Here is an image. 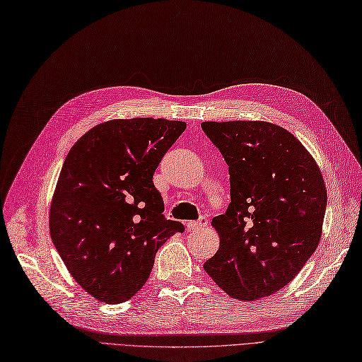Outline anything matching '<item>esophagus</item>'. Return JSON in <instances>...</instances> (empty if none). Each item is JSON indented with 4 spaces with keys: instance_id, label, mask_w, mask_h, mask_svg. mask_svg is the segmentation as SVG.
<instances>
[{
    "instance_id": "obj_1",
    "label": "esophagus",
    "mask_w": 362,
    "mask_h": 362,
    "mask_svg": "<svg viewBox=\"0 0 362 362\" xmlns=\"http://www.w3.org/2000/svg\"><path fill=\"white\" fill-rule=\"evenodd\" d=\"M206 224H208V220H206L205 216H202L197 221H189V223H187V229H189L190 232H196L199 229L205 228Z\"/></svg>"
}]
</instances>
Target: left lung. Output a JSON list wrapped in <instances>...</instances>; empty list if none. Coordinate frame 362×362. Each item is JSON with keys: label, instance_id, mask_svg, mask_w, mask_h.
I'll return each mask as SVG.
<instances>
[{"label": "left lung", "instance_id": "obj_1", "mask_svg": "<svg viewBox=\"0 0 362 362\" xmlns=\"http://www.w3.org/2000/svg\"><path fill=\"white\" fill-rule=\"evenodd\" d=\"M229 166L230 204L211 221L218 252L205 271L243 301L291 283L315 253L327 187L315 158L292 133L265 121L202 122Z\"/></svg>", "mask_w": 362, "mask_h": 362}]
</instances>
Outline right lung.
Returning <instances> with one entry per match:
<instances>
[{"mask_svg": "<svg viewBox=\"0 0 362 362\" xmlns=\"http://www.w3.org/2000/svg\"><path fill=\"white\" fill-rule=\"evenodd\" d=\"M185 122L112 119L71 146L49 213L57 252L82 289L107 304L127 301L149 277L158 248L180 221L166 220L153 175Z\"/></svg>", "mask_w": 362, "mask_h": 362, "instance_id": "1", "label": "right lung"}]
</instances>
